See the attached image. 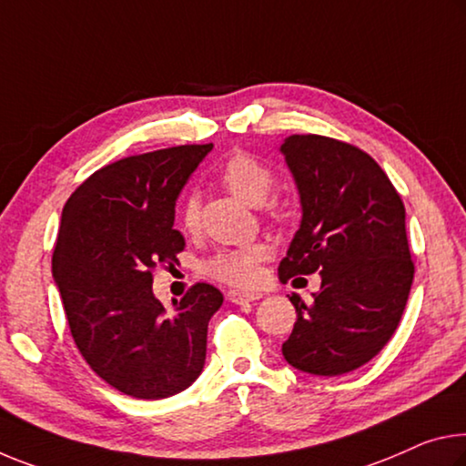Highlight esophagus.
<instances>
[{
    "label": "esophagus",
    "instance_id": "obj_1",
    "mask_svg": "<svg viewBox=\"0 0 466 466\" xmlns=\"http://www.w3.org/2000/svg\"><path fill=\"white\" fill-rule=\"evenodd\" d=\"M261 297L255 292H245V290H230L228 292V300L234 302V305H245V302H253L259 300Z\"/></svg>",
    "mask_w": 466,
    "mask_h": 466
}]
</instances>
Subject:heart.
I'll return each instance as SVG.
<instances>
[{"instance_id": "obj_1", "label": "heart", "mask_w": 466, "mask_h": 466, "mask_svg": "<svg viewBox=\"0 0 466 466\" xmlns=\"http://www.w3.org/2000/svg\"><path fill=\"white\" fill-rule=\"evenodd\" d=\"M219 182L248 205H261L273 187V174L253 155L236 151L219 167ZM265 211L269 216L278 213V203H268ZM180 224L184 232L193 234L201 228V203L195 195L184 198L180 207ZM268 257V247L261 242L219 250L205 263L207 276L232 286H250L259 278V265Z\"/></svg>"}]
</instances>
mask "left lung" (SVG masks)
Returning a JSON list of instances; mask_svg holds the SVG:
<instances>
[{
  "mask_svg": "<svg viewBox=\"0 0 466 466\" xmlns=\"http://www.w3.org/2000/svg\"><path fill=\"white\" fill-rule=\"evenodd\" d=\"M282 153L302 221L279 282L321 276L311 302L290 297L297 323L282 354L300 371L331 378L369 363L400 323L415 276L404 203L378 161L344 140L292 135Z\"/></svg>",
  "mask_w": 466,
  "mask_h": 466,
  "instance_id": "obj_1",
  "label": "left lung"
}]
</instances>
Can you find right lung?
Segmentation results:
<instances>
[{
	"label": "right lung",
	"instance_id": "add662e5",
	"mask_svg": "<svg viewBox=\"0 0 466 466\" xmlns=\"http://www.w3.org/2000/svg\"><path fill=\"white\" fill-rule=\"evenodd\" d=\"M211 147L117 159L62 211L51 268L74 344L101 380L140 400L178 394L201 375L207 326L224 302L216 286L197 282L167 313L151 290L155 269L184 250L174 205Z\"/></svg>",
	"mask_w": 466,
	"mask_h": 466
}]
</instances>
